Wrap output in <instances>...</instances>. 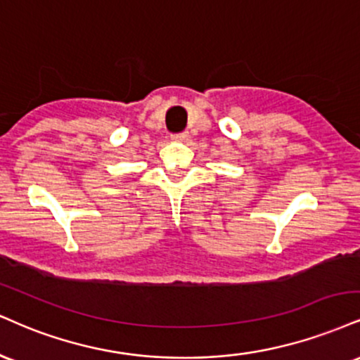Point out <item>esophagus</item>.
<instances>
[{"label": "esophagus", "instance_id": "34e87169", "mask_svg": "<svg viewBox=\"0 0 360 360\" xmlns=\"http://www.w3.org/2000/svg\"><path fill=\"white\" fill-rule=\"evenodd\" d=\"M172 141H174V142H188L189 141V134L188 132L176 134V136H172Z\"/></svg>", "mask_w": 360, "mask_h": 360}]
</instances>
